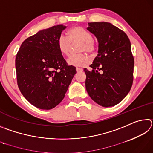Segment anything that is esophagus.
<instances>
[{
    "instance_id": "obj_1",
    "label": "esophagus",
    "mask_w": 153,
    "mask_h": 153,
    "mask_svg": "<svg viewBox=\"0 0 153 153\" xmlns=\"http://www.w3.org/2000/svg\"><path fill=\"white\" fill-rule=\"evenodd\" d=\"M76 71H77V72H81V71H83V69L82 68H79V67H77Z\"/></svg>"
}]
</instances>
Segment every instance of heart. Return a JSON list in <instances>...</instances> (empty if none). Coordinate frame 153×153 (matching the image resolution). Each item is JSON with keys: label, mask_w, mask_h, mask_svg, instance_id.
<instances>
[{"label": "heart", "mask_w": 153, "mask_h": 153, "mask_svg": "<svg viewBox=\"0 0 153 153\" xmlns=\"http://www.w3.org/2000/svg\"><path fill=\"white\" fill-rule=\"evenodd\" d=\"M68 38L61 36L58 38L57 46L59 51L63 55L68 56L71 51V43L80 42L79 46V52L94 53L95 45L89 32L79 26H74L67 30ZM89 63V58L86 54L80 53L72 55L67 59V63L74 67H84Z\"/></svg>", "instance_id": "heart-1"}]
</instances>
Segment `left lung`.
I'll use <instances>...</instances> for the list:
<instances>
[{"label":"left lung","mask_w":153,"mask_h":153,"mask_svg":"<svg viewBox=\"0 0 153 153\" xmlns=\"http://www.w3.org/2000/svg\"><path fill=\"white\" fill-rule=\"evenodd\" d=\"M87 30L98 42V55L84 69L86 88L90 97L102 107L117 105L130 90L134 60L126 33L108 22L88 23Z\"/></svg>","instance_id":"1"}]
</instances>
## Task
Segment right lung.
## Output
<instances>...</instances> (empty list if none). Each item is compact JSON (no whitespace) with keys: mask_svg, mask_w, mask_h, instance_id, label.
<instances>
[{"mask_svg":"<svg viewBox=\"0 0 153 153\" xmlns=\"http://www.w3.org/2000/svg\"><path fill=\"white\" fill-rule=\"evenodd\" d=\"M64 25L40 30L25 40L16 56L15 68L20 92L40 109L55 107L63 99L75 74L57 46Z\"/></svg>","mask_w":153,"mask_h":153,"instance_id":"obj_1","label":"right lung"}]
</instances>
